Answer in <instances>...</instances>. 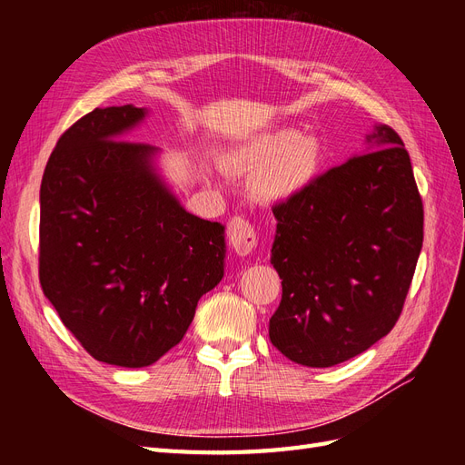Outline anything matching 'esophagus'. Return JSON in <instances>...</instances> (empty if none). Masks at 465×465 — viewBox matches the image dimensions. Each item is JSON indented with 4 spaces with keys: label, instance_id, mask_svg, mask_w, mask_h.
<instances>
[{
    "label": "esophagus",
    "instance_id": "obj_1",
    "mask_svg": "<svg viewBox=\"0 0 465 465\" xmlns=\"http://www.w3.org/2000/svg\"><path fill=\"white\" fill-rule=\"evenodd\" d=\"M227 241L236 256H248L258 244L254 224L244 217H232L227 224Z\"/></svg>",
    "mask_w": 465,
    "mask_h": 465
}]
</instances>
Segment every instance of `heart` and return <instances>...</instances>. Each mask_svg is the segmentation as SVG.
<instances>
[{
	"instance_id": "obj_1",
	"label": "heart",
	"mask_w": 465,
	"mask_h": 465,
	"mask_svg": "<svg viewBox=\"0 0 465 465\" xmlns=\"http://www.w3.org/2000/svg\"><path fill=\"white\" fill-rule=\"evenodd\" d=\"M320 161L318 143L292 130L260 135L232 154V164L258 168L254 188L263 198H289L312 180Z\"/></svg>"
}]
</instances>
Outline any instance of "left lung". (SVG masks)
<instances>
[{
    "label": "left lung",
    "instance_id": "8db88e82",
    "mask_svg": "<svg viewBox=\"0 0 465 465\" xmlns=\"http://www.w3.org/2000/svg\"><path fill=\"white\" fill-rule=\"evenodd\" d=\"M374 151L272 207V263L281 302L272 343L292 362L326 369L391 331L423 246V200L401 137L380 125Z\"/></svg>",
    "mask_w": 465,
    "mask_h": 465
}]
</instances>
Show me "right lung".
<instances>
[{
	"mask_svg": "<svg viewBox=\"0 0 465 465\" xmlns=\"http://www.w3.org/2000/svg\"><path fill=\"white\" fill-rule=\"evenodd\" d=\"M145 116L94 108L55 143L40 184L38 279L87 353L139 369L182 341L223 277L224 227L195 217L120 135Z\"/></svg>",
	"mask_w": 465,
	"mask_h": 465,
	"instance_id": "1",
	"label": "right lung"
}]
</instances>
